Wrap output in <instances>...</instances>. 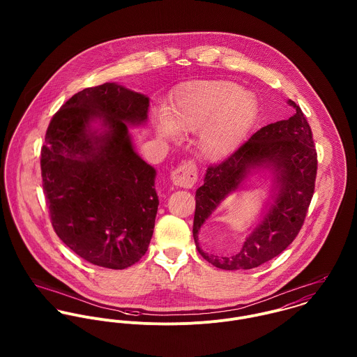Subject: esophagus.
<instances>
[{
  "label": "esophagus",
  "instance_id": "obj_1",
  "mask_svg": "<svg viewBox=\"0 0 357 357\" xmlns=\"http://www.w3.org/2000/svg\"><path fill=\"white\" fill-rule=\"evenodd\" d=\"M170 178L176 187L180 188H192L198 180V170L192 160L183 162L172 173Z\"/></svg>",
  "mask_w": 357,
  "mask_h": 357
}]
</instances>
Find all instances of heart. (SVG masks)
<instances>
[{
  "label": "heart",
  "mask_w": 357,
  "mask_h": 357,
  "mask_svg": "<svg viewBox=\"0 0 357 357\" xmlns=\"http://www.w3.org/2000/svg\"><path fill=\"white\" fill-rule=\"evenodd\" d=\"M258 104L255 95L231 81L210 79L184 84L173 93L165 116L156 119L163 139L199 129V151L217 160L235 151L255 123Z\"/></svg>",
  "instance_id": "obj_1"
}]
</instances>
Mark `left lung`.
Masks as SVG:
<instances>
[{
    "instance_id": "1",
    "label": "left lung",
    "mask_w": 357,
    "mask_h": 357,
    "mask_svg": "<svg viewBox=\"0 0 357 357\" xmlns=\"http://www.w3.org/2000/svg\"><path fill=\"white\" fill-rule=\"evenodd\" d=\"M296 114L257 130L235 153L206 170L204 183L197 190L192 234L197 249L206 261L220 269H252L280 255L296 239L305 221L314 192L317 153L312 130L300 105L289 100ZM262 165L274 172V204L247 238L241 250L232 256L204 254L197 235L206 218L234 192L252 168Z\"/></svg>"
}]
</instances>
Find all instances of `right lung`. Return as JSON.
<instances>
[{
    "mask_svg": "<svg viewBox=\"0 0 357 357\" xmlns=\"http://www.w3.org/2000/svg\"><path fill=\"white\" fill-rule=\"evenodd\" d=\"M147 96L118 84L86 88L52 116L41 149L43 187L56 235L85 261L125 269L146 255L158 195L155 169L129 125L147 121ZM105 128L98 134L91 122Z\"/></svg>",
    "mask_w": 357,
    "mask_h": 357,
    "instance_id": "add662e5",
    "label": "right lung"
}]
</instances>
